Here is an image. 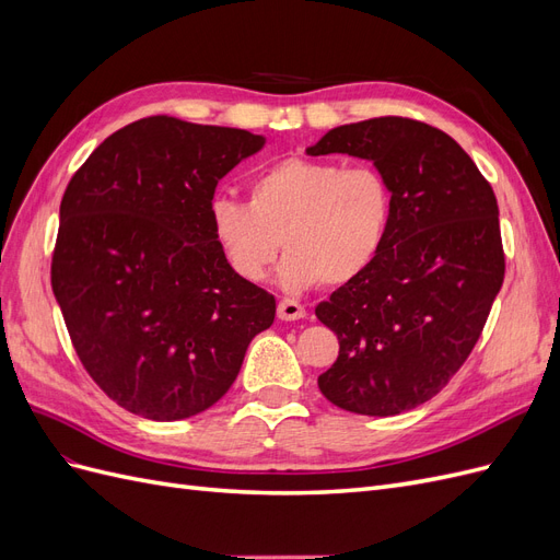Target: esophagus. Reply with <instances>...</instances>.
<instances>
[{
  "instance_id": "obj_1",
  "label": "esophagus",
  "mask_w": 560,
  "mask_h": 560,
  "mask_svg": "<svg viewBox=\"0 0 560 560\" xmlns=\"http://www.w3.org/2000/svg\"><path fill=\"white\" fill-rule=\"evenodd\" d=\"M278 317L284 319V322L301 319V317H306V308H303L301 303L294 301V299H282V301L278 303Z\"/></svg>"
}]
</instances>
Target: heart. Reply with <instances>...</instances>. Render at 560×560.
<instances>
[{"label": "heart", "instance_id": "1", "mask_svg": "<svg viewBox=\"0 0 560 560\" xmlns=\"http://www.w3.org/2000/svg\"><path fill=\"white\" fill-rule=\"evenodd\" d=\"M393 226V189L374 165L284 159L249 184V202L219 196L210 229L235 276L261 282L284 247L280 282L341 287L376 261Z\"/></svg>", "mask_w": 560, "mask_h": 560}]
</instances>
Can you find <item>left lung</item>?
<instances>
[{"label": "left lung", "mask_w": 560, "mask_h": 560, "mask_svg": "<svg viewBox=\"0 0 560 560\" xmlns=\"http://www.w3.org/2000/svg\"><path fill=\"white\" fill-rule=\"evenodd\" d=\"M306 154L366 159L393 189L376 261L315 308L341 346L317 385L350 413L416 409L465 364L502 287L495 194L451 135L413 118L338 126Z\"/></svg>", "instance_id": "1"}]
</instances>
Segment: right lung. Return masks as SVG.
I'll list each match as a JSON object with an SVG mask.
<instances>
[{"mask_svg": "<svg viewBox=\"0 0 560 560\" xmlns=\"http://www.w3.org/2000/svg\"><path fill=\"white\" fill-rule=\"evenodd\" d=\"M266 144L175 116L128 124L70 179L50 284L83 369L126 411L182 420L226 395L276 296L210 229L217 182Z\"/></svg>", "mask_w": 560, "mask_h": 560, "instance_id": "1", "label": "right lung"}]
</instances>
